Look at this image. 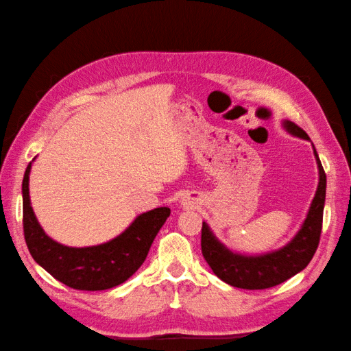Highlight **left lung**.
I'll list each match as a JSON object with an SVG mask.
<instances>
[{
  "mask_svg": "<svg viewBox=\"0 0 351 351\" xmlns=\"http://www.w3.org/2000/svg\"><path fill=\"white\" fill-rule=\"evenodd\" d=\"M285 130L295 137L309 140V136L294 122H283ZM314 155L318 166V187L312 199L306 219L299 232L282 249L265 255L247 256L234 253L225 247L210 226L202 223V255L214 274L228 285L243 289H265L293 278L306 267L318 247L319 235L323 228V210L326 200V173L314 147Z\"/></svg>",
  "mask_w": 351,
  "mask_h": 351,
  "instance_id": "8db88e82",
  "label": "left lung"
}]
</instances>
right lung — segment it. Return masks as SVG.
<instances>
[{
    "instance_id": "add662e5",
    "label": "right lung",
    "mask_w": 351,
    "mask_h": 351,
    "mask_svg": "<svg viewBox=\"0 0 351 351\" xmlns=\"http://www.w3.org/2000/svg\"><path fill=\"white\" fill-rule=\"evenodd\" d=\"M32 162L22 181L24 237L33 259L52 278L73 289L102 291L121 285L145 263L147 252L170 215L167 206L140 214L121 235L90 247H68L49 238L37 221L29 202L28 180Z\"/></svg>"
}]
</instances>
